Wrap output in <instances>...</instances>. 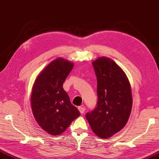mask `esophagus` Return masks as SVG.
I'll list each match as a JSON object with an SVG mask.
<instances>
[{
	"label": "esophagus",
	"instance_id": "1",
	"mask_svg": "<svg viewBox=\"0 0 159 159\" xmlns=\"http://www.w3.org/2000/svg\"><path fill=\"white\" fill-rule=\"evenodd\" d=\"M78 109H79V112H80V114H84V112H85V107H80V106L78 107Z\"/></svg>",
	"mask_w": 159,
	"mask_h": 159
}]
</instances>
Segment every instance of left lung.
Masks as SVG:
<instances>
[{
	"label": "left lung",
	"instance_id": "8db88e82",
	"mask_svg": "<svg viewBox=\"0 0 159 159\" xmlns=\"http://www.w3.org/2000/svg\"><path fill=\"white\" fill-rule=\"evenodd\" d=\"M97 77V107L85 115L91 129L101 139L111 137L124 128L131 114L132 95L129 79L108 57L92 62Z\"/></svg>",
	"mask_w": 159,
	"mask_h": 159
}]
</instances>
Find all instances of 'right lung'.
I'll use <instances>...</instances> for the list:
<instances>
[{
  "mask_svg": "<svg viewBox=\"0 0 159 159\" xmlns=\"http://www.w3.org/2000/svg\"><path fill=\"white\" fill-rule=\"evenodd\" d=\"M74 66L67 59L57 58L39 73L32 86L31 107L34 117L42 129L53 136L61 134L80 116L63 89Z\"/></svg>",
  "mask_w": 159,
  "mask_h": 159,
  "instance_id": "add662e5",
  "label": "right lung"
}]
</instances>
